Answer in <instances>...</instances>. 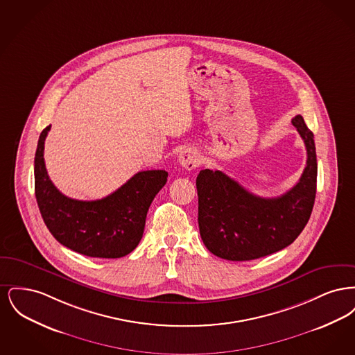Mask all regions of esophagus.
<instances>
[{"mask_svg": "<svg viewBox=\"0 0 355 355\" xmlns=\"http://www.w3.org/2000/svg\"><path fill=\"white\" fill-rule=\"evenodd\" d=\"M200 161H201L200 154L194 149H185L178 155L180 165L186 170L197 169L200 166Z\"/></svg>", "mask_w": 355, "mask_h": 355, "instance_id": "34e87169", "label": "esophagus"}]
</instances>
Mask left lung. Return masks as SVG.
Wrapping results in <instances>:
<instances>
[{"instance_id":"8db88e82","label":"left lung","mask_w":355,"mask_h":355,"mask_svg":"<svg viewBox=\"0 0 355 355\" xmlns=\"http://www.w3.org/2000/svg\"><path fill=\"white\" fill-rule=\"evenodd\" d=\"M291 123L304 139L307 161L300 181L285 194L262 198L220 170L200 171L198 226L210 253L227 261H252L285 249L304 230L315 200L317 154L302 116Z\"/></svg>"}]
</instances>
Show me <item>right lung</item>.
Here are the masks:
<instances>
[{"label": "right lung", "instance_id": "right-lung-1", "mask_svg": "<svg viewBox=\"0 0 355 355\" xmlns=\"http://www.w3.org/2000/svg\"><path fill=\"white\" fill-rule=\"evenodd\" d=\"M46 126L34 157V191L46 227L64 246L94 258H121L139 243L154 197L168 181V171L146 170L133 175L110 196L78 201L64 196L48 175L44 161Z\"/></svg>", "mask_w": 355, "mask_h": 355}]
</instances>
